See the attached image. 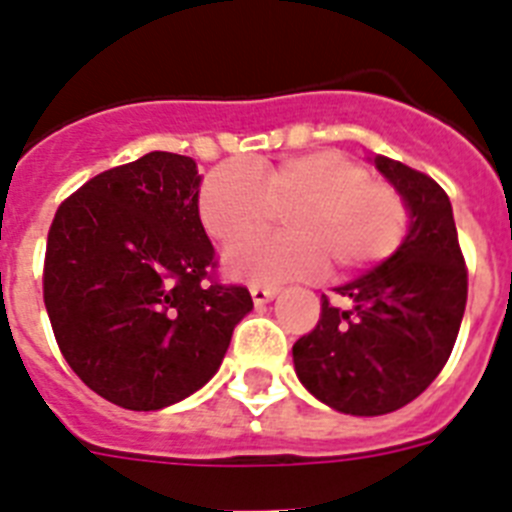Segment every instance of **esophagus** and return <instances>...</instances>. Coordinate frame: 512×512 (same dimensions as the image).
Wrapping results in <instances>:
<instances>
[{
	"label": "esophagus",
	"mask_w": 512,
	"mask_h": 512,
	"mask_svg": "<svg viewBox=\"0 0 512 512\" xmlns=\"http://www.w3.org/2000/svg\"><path fill=\"white\" fill-rule=\"evenodd\" d=\"M279 289L277 287H261V284H251V297H253V305L261 307L266 302H271L277 297Z\"/></svg>",
	"instance_id": "34e87169"
}]
</instances>
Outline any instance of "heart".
<instances>
[{
  "instance_id": "b5f03b06",
  "label": "heart",
  "mask_w": 512,
  "mask_h": 512,
  "mask_svg": "<svg viewBox=\"0 0 512 512\" xmlns=\"http://www.w3.org/2000/svg\"><path fill=\"white\" fill-rule=\"evenodd\" d=\"M284 212L287 233L238 243L225 256L235 279L279 284L318 277L328 261L356 271L390 259L408 233V205L395 187L338 151H310L277 164H223L200 189V217L217 243L243 241Z\"/></svg>"
}]
</instances>
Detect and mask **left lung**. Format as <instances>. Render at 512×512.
<instances>
[{"label": "left lung", "mask_w": 512, "mask_h": 512, "mask_svg": "<svg viewBox=\"0 0 512 512\" xmlns=\"http://www.w3.org/2000/svg\"><path fill=\"white\" fill-rule=\"evenodd\" d=\"M374 166L408 205V235L377 269L336 289L346 307L323 295L318 325L292 346L305 390L346 415L413 402L449 361L467 307L449 194L387 156H374Z\"/></svg>", "instance_id": "1"}]
</instances>
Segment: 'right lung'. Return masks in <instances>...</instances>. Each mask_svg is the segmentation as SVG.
I'll return each mask as SVG.
<instances>
[{
	"mask_svg": "<svg viewBox=\"0 0 512 512\" xmlns=\"http://www.w3.org/2000/svg\"><path fill=\"white\" fill-rule=\"evenodd\" d=\"M197 164L151 151L89 179L48 230L43 300L63 359L104 400L161 410L205 387L246 287L212 282Z\"/></svg>",
	"mask_w": 512,
	"mask_h": 512,
	"instance_id": "right-lung-1",
	"label": "right lung"
}]
</instances>
